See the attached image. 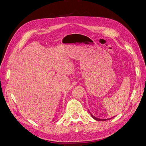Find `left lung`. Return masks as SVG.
<instances>
[{
    "label": "left lung",
    "mask_w": 146,
    "mask_h": 146,
    "mask_svg": "<svg viewBox=\"0 0 146 146\" xmlns=\"http://www.w3.org/2000/svg\"><path fill=\"white\" fill-rule=\"evenodd\" d=\"M90 115H91V116H92V117L94 119H95V120H96V121H106V120H108V119H110L111 118H108V119H100V118H96V117H94L92 114L90 112Z\"/></svg>",
    "instance_id": "left-lung-1"
}]
</instances>
